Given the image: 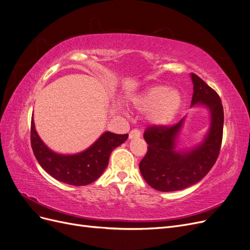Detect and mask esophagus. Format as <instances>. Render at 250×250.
<instances>
[{"mask_svg": "<svg viewBox=\"0 0 250 250\" xmlns=\"http://www.w3.org/2000/svg\"><path fill=\"white\" fill-rule=\"evenodd\" d=\"M141 135H142L141 130H138V129H133V130H131L130 133H129V138L130 139L138 138V137H141Z\"/></svg>", "mask_w": 250, "mask_h": 250, "instance_id": "1", "label": "esophagus"}]
</instances>
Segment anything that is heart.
Masks as SVG:
<instances>
[{
  "label": "heart",
  "instance_id": "obj_1",
  "mask_svg": "<svg viewBox=\"0 0 250 250\" xmlns=\"http://www.w3.org/2000/svg\"><path fill=\"white\" fill-rule=\"evenodd\" d=\"M132 104L137 111L147 113L149 122L156 126H166L181 111L183 97L174 89L154 86L135 96Z\"/></svg>",
  "mask_w": 250,
  "mask_h": 250
}]
</instances>
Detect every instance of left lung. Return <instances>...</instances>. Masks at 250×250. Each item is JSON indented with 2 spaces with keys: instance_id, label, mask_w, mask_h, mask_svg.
<instances>
[{
  "instance_id": "8db88e82",
  "label": "left lung",
  "mask_w": 250,
  "mask_h": 250,
  "mask_svg": "<svg viewBox=\"0 0 250 250\" xmlns=\"http://www.w3.org/2000/svg\"><path fill=\"white\" fill-rule=\"evenodd\" d=\"M194 92L191 105H203L210 113V126L204 141L191 149L176 151L185 118L172 126L146 129L147 152L139 163L145 181L157 191L174 192L191 187L209 172L221 151L224 107L218 94L201 78L191 74Z\"/></svg>"
}]
</instances>
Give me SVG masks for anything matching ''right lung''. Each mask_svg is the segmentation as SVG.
<instances>
[{
    "label": "right lung",
    "instance_id": "obj_1",
    "mask_svg": "<svg viewBox=\"0 0 250 250\" xmlns=\"http://www.w3.org/2000/svg\"><path fill=\"white\" fill-rule=\"evenodd\" d=\"M128 138V134L104 132L85 151L74 155H62L51 151L38 135L34 119L31 125V145L39 164L57 181L71 186L93 183L103 174L109 155Z\"/></svg>",
    "mask_w": 250,
    "mask_h": 250
}]
</instances>
